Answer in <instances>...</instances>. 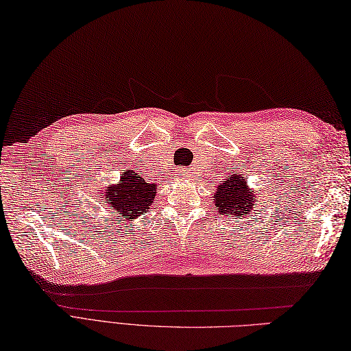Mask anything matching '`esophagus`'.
Listing matches in <instances>:
<instances>
[{
    "mask_svg": "<svg viewBox=\"0 0 351 351\" xmlns=\"http://www.w3.org/2000/svg\"><path fill=\"white\" fill-rule=\"evenodd\" d=\"M180 176H183V173H180Z\"/></svg>",
    "mask_w": 351,
    "mask_h": 351,
    "instance_id": "obj_1",
    "label": "esophagus"
}]
</instances>
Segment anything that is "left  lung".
<instances>
[{
	"instance_id": "left-lung-1",
	"label": "left lung",
	"mask_w": 351,
	"mask_h": 351,
	"mask_svg": "<svg viewBox=\"0 0 351 351\" xmlns=\"http://www.w3.org/2000/svg\"><path fill=\"white\" fill-rule=\"evenodd\" d=\"M215 202L219 213L225 216L243 217L254 211L256 195L247 187V182L241 176H230L217 187Z\"/></svg>"
}]
</instances>
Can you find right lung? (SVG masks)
I'll return each mask as SVG.
<instances>
[{
    "label": "right lung",
    "mask_w": 351,
    "mask_h": 351,
    "mask_svg": "<svg viewBox=\"0 0 351 351\" xmlns=\"http://www.w3.org/2000/svg\"><path fill=\"white\" fill-rule=\"evenodd\" d=\"M156 196V186L147 183L138 174L126 171L121 177V183L114 187H107L106 198L108 205L117 211V217L126 220L136 219L150 208Z\"/></svg>",
    "instance_id": "right-lung-1"
}]
</instances>
